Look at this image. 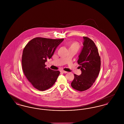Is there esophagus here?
Instances as JSON below:
<instances>
[{
    "instance_id": "34e87169",
    "label": "esophagus",
    "mask_w": 124,
    "mask_h": 124,
    "mask_svg": "<svg viewBox=\"0 0 124 124\" xmlns=\"http://www.w3.org/2000/svg\"><path fill=\"white\" fill-rule=\"evenodd\" d=\"M61 72H62V73H67V71H63V70H61V71H60Z\"/></svg>"
}]
</instances>
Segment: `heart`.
Masks as SVG:
<instances>
[{
	"instance_id": "heart-1",
	"label": "heart",
	"mask_w": 124,
	"mask_h": 124,
	"mask_svg": "<svg viewBox=\"0 0 124 124\" xmlns=\"http://www.w3.org/2000/svg\"><path fill=\"white\" fill-rule=\"evenodd\" d=\"M79 45L77 42H74L69 45V49L73 48L75 49L77 51L79 49Z\"/></svg>"
}]
</instances>
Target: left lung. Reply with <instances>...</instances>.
Returning <instances> with one entry per match:
<instances>
[{
  "label": "left lung",
  "instance_id": "obj_1",
  "mask_svg": "<svg viewBox=\"0 0 124 124\" xmlns=\"http://www.w3.org/2000/svg\"><path fill=\"white\" fill-rule=\"evenodd\" d=\"M81 74H74L71 83L72 87L78 91H84L90 88L98 76L100 69L101 60L98 48L94 42L83 37V47L77 61Z\"/></svg>",
  "mask_w": 124,
  "mask_h": 124
}]
</instances>
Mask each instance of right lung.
Listing matches in <instances>:
<instances>
[{
	"label": "right lung",
	"mask_w": 124,
	"mask_h": 124,
	"mask_svg": "<svg viewBox=\"0 0 124 124\" xmlns=\"http://www.w3.org/2000/svg\"><path fill=\"white\" fill-rule=\"evenodd\" d=\"M64 39H54L36 38L24 48L22 65L24 74L35 88L43 91L51 87L60 72L46 67L47 59H50Z\"/></svg>",
	"instance_id": "right-lung-1"
}]
</instances>
